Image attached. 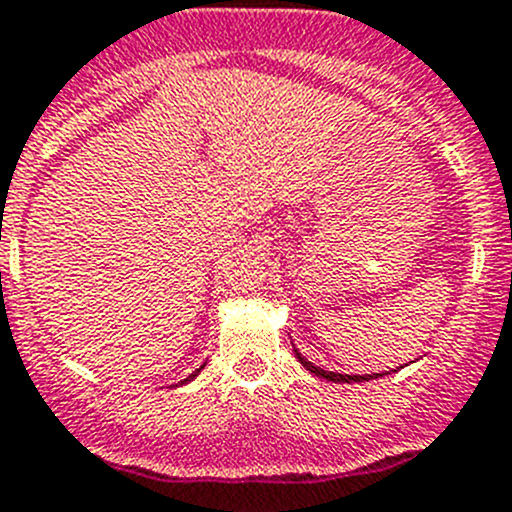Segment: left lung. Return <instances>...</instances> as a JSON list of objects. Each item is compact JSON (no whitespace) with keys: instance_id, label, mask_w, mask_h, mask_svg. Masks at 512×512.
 Returning <instances> with one entry per match:
<instances>
[{"instance_id":"1","label":"left lung","mask_w":512,"mask_h":512,"mask_svg":"<svg viewBox=\"0 0 512 512\" xmlns=\"http://www.w3.org/2000/svg\"><path fill=\"white\" fill-rule=\"evenodd\" d=\"M294 352H296V359H299V362L304 364V367L309 369L311 374H316V377L326 379V382H337V384H352V382H369V379L384 377V372H382V374H339V372H329V369H324V367H316L314 362H309V359H306L304 354H301L299 349H296V347H294Z\"/></svg>"}]
</instances>
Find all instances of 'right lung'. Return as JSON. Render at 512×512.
Wrapping results in <instances>:
<instances>
[{
    "mask_svg": "<svg viewBox=\"0 0 512 512\" xmlns=\"http://www.w3.org/2000/svg\"><path fill=\"white\" fill-rule=\"evenodd\" d=\"M203 367H206V364H201V367H198V369H196V372H193V374H188V377H186V379H180V382H178V384H188V382H191V379H196V377H198V372H201V369H203Z\"/></svg>",
    "mask_w": 512,
    "mask_h": 512,
    "instance_id": "right-lung-1",
    "label": "right lung"
}]
</instances>
